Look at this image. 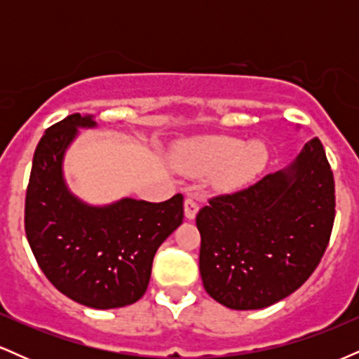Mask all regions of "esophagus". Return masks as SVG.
<instances>
[{
  "instance_id": "esophagus-1",
  "label": "esophagus",
  "mask_w": 359,
  "mask_h": 359,
  "mask_svg": "<svg viewBox=\"0 0 359 359\" xmlns=\"http://www.w3.org/2000/svg\"><path fill=\"white\" fill-rule=\"evenodd\" d=\"M184 211H185V217H187V219H194V217H196L197 211H199V204H197L196 197L194 196L185 197Z\"/></svg>"
}]
</instances>
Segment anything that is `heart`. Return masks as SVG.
<instances>
[{"label": "heart", "mask_w": 359, "mask_h": 359, "mask_svg": "<svg viewBox=\"0 0 359 359\" xmlns=\"http://www.w3.org/2000/svg\"><path fill=\"white\" fill-rule=\"evenodd\" d=\"M266 150L259 143H248L233 137H208L194 140L180 148V165L191 174H211L222 189L248 184L263 170Z\"/></svg>", "instance_id": "1"}]
</instances>
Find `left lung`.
Instances as JSON below:
<instances>
[{
	"label": "left lung",
	"instance_id": "8db88e82",
	"mask_svg": "<svg viewBox=\"0 0 359 359\" xmlns=\"http://www.w3.org/2000/svg\"><path fill=\"white\" fill-rule=\"evenodd\" d=\"M208 203L196 216L205 292L234 311L263 309L297 290L324 257L334 175L314 138L287 170Z\"/></svg>",
	"mask_w": 359,
	"mask_h": 359
}]
</instances>
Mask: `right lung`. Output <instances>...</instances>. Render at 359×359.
<instances>
[{
  "label": "right lung",
  "mask_w": 359,
  "mask_h": 359,
  "mask_svg": "<svg viewBox=\"0 0 359 359\" xmlns=\"http://www.w3.org/2000/svg\"><path fill=\"white\" fill-rule=\"evenodd\" d=\"M77 126H94L93 118H64L35 148L25 233L57 290L93 309L125 307L143 297L156 250L182 224L184 196L160 204L123 199L108 208L79 203L62 179V156Z\"/></svg>",
  "instance_id": "right-lung-1"
}]
</instances>
